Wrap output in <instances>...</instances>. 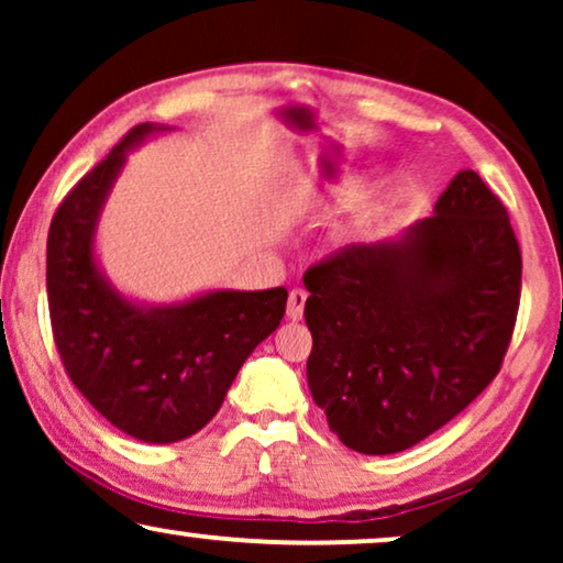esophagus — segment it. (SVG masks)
<instances>
[{
	"mask_svg": "<svg viewBox=\"0 0 563 563\" xmlns=\"http://www.w3.org/2000/svg\"><path fill=\"white\" fill-rule=\"evenodd\" d=\"M305 302H307V291H305V289H291V291H289L287 318H289L291 322L302 320V312H305Z\"/></svg>",
	"mask_w": 563,
	"mask_h": 563,
	"instance_id": "obj_1",
	"label": "esophagus"
}]
</instances>
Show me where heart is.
I'll list each match as a JSON object with an SVG mask.
<instances>
[{"label": "heart", "instance_id": "1", "mask_svg": "<svg viewBox=\"0 0 563 563\" xmlns=\"http://www.w3.org/2000/svg\"><path fill=\"white\" fill-rule=\"evenodd\" d=\"M364 179H366V176H361L358 172H343L341 176H335V179L330 181L325 189H322V197H325V199H343L345 195H351V191L356 189ZM353 235H356V228H343L341 238L349 241V238H353Z\"/></svg>", "mask_w": 563, "mask_h": 563}]
</instances>
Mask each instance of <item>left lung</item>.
I'll return each instance as SVG.
<instances>
[{
    "label": "left lung",
    "mask_w": 563,
    "mask_h": 563,
    "mask_svg": "<svg viewBox=\"0 0 563 563\" xmlns=\"http://www.w3.org/2000/svg\"><path fill=\"white\" fill-rule=\"evenodd\" d=\"M520 274L507 210L472 168L430 218L312 266L307 384L341 443L399 453L472 405L503 366Z\"/></svg>",
    "instance_id": "8db88e82"
}]
</instances>
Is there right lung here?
I'll list each match as a JSON object with an SVG mask.
<instances>
[{
	"label": "right lung",
	"instance_id": "obj_1",
	"mask_svg": "<svg viewBox=\"0 0 563 563\" xmlns=\"http://www.w3.org/2000/svg\"><path fill=\"white\" fill-rule=\"evenodd\" d=\"M172 130L135 125L68 191L48 230L53 341L74 387L143 443H176L218 415L230 384L279 328L287 289H210L172 305L135 302L97 261V228L128 153Z\"/></svg>",
	"mask_w": 563,
	"mask_h": 563
}]
</instances>
